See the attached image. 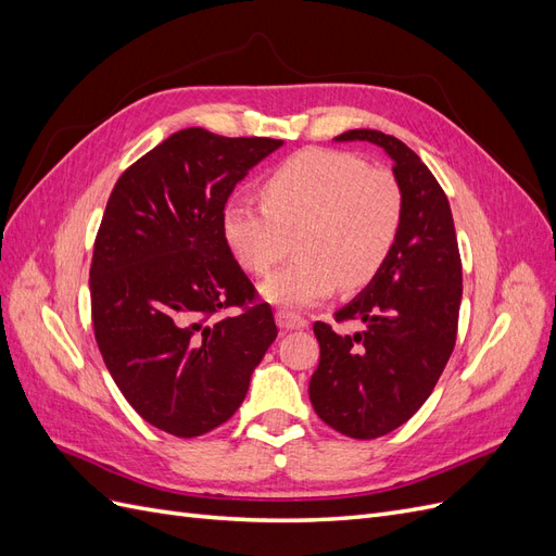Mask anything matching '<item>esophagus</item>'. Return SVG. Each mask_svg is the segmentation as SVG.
<instances>
[{
  "mask_svg": "<svg viewBox=\"0 0 556 556\" xmlns=\"http://www.w3.org/2000/svg\"><path fill=\"white\" fill-rule=\"evenodd\" d=\"M276 325L282 329V331H292V329H306L308 323L301 315H294L290 311H278L276 313Z\"/></svg>",
  "mask_w": 556,
  "mask_h": 556,
  "instance_id": "obj_1",
  "label": "esophagus"
}]
</instances>
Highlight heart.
Returning a JSON list of instances; mask_svg holds the SVG:
<instances>
[{
	"label": "heart",
	"instance_id": "b5f03b06",
	"mask_svg": "<svg viewBox=\"0 0 556 556\" xmlns=\"http://www.w3.org/2000/svg\"><path fill=\"white\" fill-rule=\"evenodd\" d=\"M264 206L229 199L223 233L245 271L264 276L296 241V260L262 282L280 308H308L343 285L371 282L399 239L403 192L384 169L341 150L306 148L262 182Z\"/></svg>",
	"mask_w": 556,
	"mask_h": 556
}]
</instances>
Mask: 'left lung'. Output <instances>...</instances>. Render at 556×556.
Returning a JSON list of instances; mask_svg holds the SVG:
<instances>
[{
	"mask_svg": "<svg viewBox=\"0 0 556 556\" xmlns=\"http://www.w3.org/2000/svg\"><path fill=\"white\" fill-rule=\"evenodd\" d=\"M333 141L382 148L403 192L399 239L378 276L336 311V323L366 327L339 333L315 323L319 364L308 384L315 413L350 439L371 441L401 427L429 399L457 341L462 260L452 211L439 180L413 150L376 129Z\"/></svg>",
	"mask_w": 556,
	"mask_h": 556,
	"instance_id": "obj_1",
	"label": "left lung"
}]
</instances>
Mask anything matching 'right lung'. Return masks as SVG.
I'll return each mask as SVG.
<instances>
[{"instance_id":"obj_1","label":"right lung","mask_w":556,"mask_h":556,"mask_svg":"<svg viewBox=\"0 0 556 556\" xmlns=\"http://www.w3.org/2000/svg\"><path fill=\"white\" fill-rule=\"evenodd\" d=\"M278 139L180 129L115 182L94 241V339L146 422L194 439L237 413L278 329L223 233V208ZM244 311L215 318L223 307Z\"/></svg>"}]
</instances>
